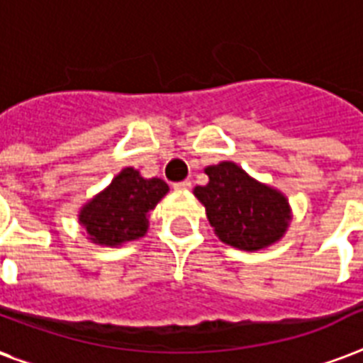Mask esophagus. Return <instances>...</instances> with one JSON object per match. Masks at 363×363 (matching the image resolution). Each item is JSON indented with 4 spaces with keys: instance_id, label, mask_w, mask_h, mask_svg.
Returning a JSON list of instances; mask_svg holds the SVG:
<instances>
[{
    "instance_id": "obj_1",
    "label": "esophagus",
    "mask_w": 363,
    "mask_h": 363,
    "mask_svg": "<svg viewBox=\"0 0 363 363\" xmlns=\"http://www.w3.org/2000/svg\"><path fill=\"white\" fill-rule=\"evenodd\" d=\"M192 186V182L188 181H181V182H175V184H173V188H175V190H179V192H182V190H188V188Z\"/></svg>"
}]
</instances>
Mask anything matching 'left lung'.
Masks as SVG:
<instances>
[{
	"label": "left lung",
	"instance_id": "1",
	"mask_svg": "<svg viewBox=\"0 0 363 363\" xmlns=\"http://www.w3.org/2000/svg\"><path fill=\"white\" fill-rule=\"evenodd\" d=\"M205 173L209 182L194 188V194L205 205L222 242L241 250H259L282 238L290 207L281 192L250 179L233 162L211 165Z\"/></svg>",
	"mask_w": 363,
	"mask_h": 363
}]
</instances>
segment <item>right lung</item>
<instances>
[{
    "label": "right lung",
    "mask_w": 363,
    "mask_h": 363,
    "mask_svg": "<svg viewBox=\"0 0 363 363\" xmlns=\"http://www.w3.org/2000/svg\"><path fill=\"white\" fill-rule=\"evenodd\" d=\"M162 179H143L139 171L125 167L107 190L82 207L79 220L94 242L115 247L145 235L147 215L167 194Z\"/></svg>",
    "instance_id": "right-lung-1"
}]
</instances>
